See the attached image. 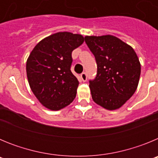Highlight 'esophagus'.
I'll use <instances>...</instances> for the list:
<instances>
[{"instance_id": "34e87169", "label": "esophagus", "mask_w": 158, "mask_h": 158, "mask_svg": "<svg viewBox=\"0 0 158 158\" xmlns=\"http://www.w3.org/2000/svg\"><path fill=\"white\" fill-rule=\"evenodd\" d=\"M81 80L83 81L84 82L87 81V75H86L85 73H82L81 74Z\"/></svg>"}]
</instances>
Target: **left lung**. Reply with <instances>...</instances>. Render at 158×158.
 <instances>
[{"instance_id":"left-lung-1","label":"left lung","mask_w":158,"mask_h":158,"mask_svg":"<svg viewBox=\"0 0 158 158\" xmlns=\"http://www.w3.org/2000/svg\"><path fill=\"white\" fill-rule=\"evenodd\" d=\"M85 39L97 64L96 77L89 81L92 98L105 109H118L138 88L139 58L131 46L114 35H87Z\"/></svg>"}]
</instances>
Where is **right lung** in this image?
I'll return each mask as SVG.
<instances>
[{
    "instance_id": "add662e5",
    "label": "right lung",
    "mask_w": 158,
    "mask_h": 158,
    "mask_svg": "<svg viewBox=\"0 0 158 158\" xmlns=\"http://www.w3.org/2000/svg\"><path fill=\"white\" fill-rule=\"evenodd\" d=\"M85 41L80 34L58 32L34 47L26 64L32 93L47 109L61 110L73 101L79 81L70 70L72 51Z\"/></svg>"
}]
</instances>
